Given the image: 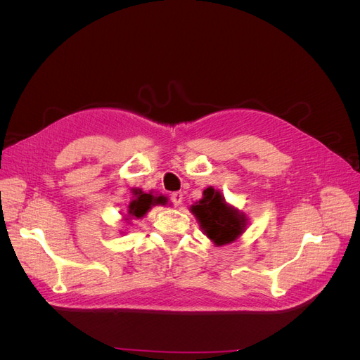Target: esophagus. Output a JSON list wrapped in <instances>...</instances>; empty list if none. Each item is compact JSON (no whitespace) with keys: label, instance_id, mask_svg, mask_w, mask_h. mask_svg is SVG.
Segmentation results:
<instances>
[{"label":"esophagus","instance_id":"34e87169","mask_svg":"<svg viewBox=\"0 0 360 360\" xmlns=\"http://www.w3.org/2000/svg\"><path fill=\"white\" fill-rule=\"evenodd\" d=\"M171 200L176 205H180L183 202V193L181 192H174L171 193Z\"/></svg>","mask_w":360,"mask_h":360}]
</instances>
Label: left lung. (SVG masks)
I'll return each mask as SVG.
<instances>
[{"instance_id":"obj_1","label":"left lung","mask_w":360,"mask_h":360,"mask_svg":"<svg viewBox=\"0 0 360 360\" xmlns=\"http://www.w3.org/2000/svg\"><path fill=\"white\" fill-rule=\"evenodd\" d=\"M192 214L197 217L202 233L210 238L216 246H224L236 242L248 225V216L230 205L221 191L207 188L202 198L191 205Z\"/></svg>"}]
</instances>
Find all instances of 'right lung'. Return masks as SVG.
<instances>
[{"mask_svg":"<svg viewBox=\"0 0 360 360\" xmlns=\"http://www.w3.org/2000/svg\"><path fill=\"white\" fill-rule=\"evenodd\" d=\"M130 192H132V200L126 207V213H123L127 222L132 219H143L151 207L168 204V197L162 193H155L153 191L144 192L143 189L134 188Z\"/></svg>","mask_w":360,"mask_h":360,"instance_id":"1","label":"right lung"}]
</instances>
